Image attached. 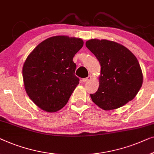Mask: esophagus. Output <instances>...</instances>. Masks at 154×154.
Returning <instances> with one entry per match:
<instances>
[{"instance_id":"1","label":"esophagus","mask_w":154,"mask_h":154,"mask_svg":"<svg viewBox=\"0 0 154 154\" xmlns=\"http://www.w3.org/2000/svg\"><path fill=\"white\" fill-rule=\"evenodd\" d=\"M90 79H91V76H88L86 78H83L82 80V82H88V80H90Z\"/></svg>"}]
</instances>
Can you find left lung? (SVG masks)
Returning a JSON list of instances; mask_svg holds the SVG:
<instances>
[{"label": "left lung", "instance_id": "1", "mask_svg": "<svg viewBox=\"0 0 154 154\" xmlns=\"http://www.w3.org/2000/svg\"><path fill=\"white\" fill-rule=\"evenodd\" d=\"M86 46L101 66L100 85L90 94L94 103L102 109L112 110L135 98L142 85L143 75L137 58L129 49L113 41L92 40Z\"/></svg>", "mask_w": 154, "mask_h": 154}]
</instances>
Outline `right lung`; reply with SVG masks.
I'll list each match as a JSON object with an SVG mask.
<instances>
[{"label": "right lung", "instance_id": "1", "mask_svg": "<svg viewBox=\"0 0 154 154\" xmlns=\"http://www.w3.org/2000/svg\"><path fill=\"white\" fill-rule=\"evenodd\" d=\"M82 39L54 36L40 43L23 66L28 96L45 111L54 112L68 103L79 79L73 57L83 47Z\"/></svg>", "mask_w": 154, "mask_h": 154}]
</instances>
